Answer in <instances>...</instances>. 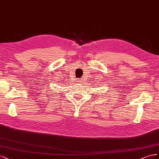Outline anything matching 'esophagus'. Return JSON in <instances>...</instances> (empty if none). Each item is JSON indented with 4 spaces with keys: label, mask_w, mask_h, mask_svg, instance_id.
I'll return each mask as SVG.
<instances>
[{
    "label": "esophagus",
    "mask_w": 159,
    "mask_h": 159,
    "mask_svg": "<svg viewBox=\"0 0 159 159\" xmlns=\"http://www.w3.org/2000/svg\"><path fill=\"white\" fill-rule=\"evenodd\" d=\"M76 82L77 83H82V81H81L80 80H79V79H78V80H76Z\"/></svg>",
    "instance_id": "1"
}]
</instances>
